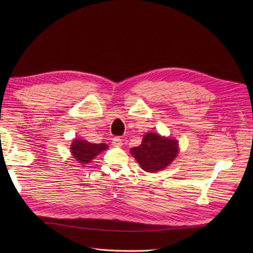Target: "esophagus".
Wrapping results in <instances>:
<instances>
[{
    "label": "esophagus",
    "mask_w": 253,
    "mask_h": 253,
    "mask_svg": "<svg viewBox=\"0 0 253 253\" xmlns=\"http://www.w3.org/2000/svg\"><path fill=\"white\" fill-rule=\"evenodd\" d=\"M112 143H113V145H115V147H121V145H122V139L120 138V137L116 136V137H114V138L112 139Z\"/></svg>",
    "instance_id": "1"
}]
</instances>
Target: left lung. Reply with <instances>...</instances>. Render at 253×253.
I'll return each instance as SVG.
<instances>
[{"label":"left lung","instance_id":"8db88e82","mask_svg":"<svg viewBox=\"0 0 253 253\" xmlns=\"http://www.w3.org/2000/svg\"><path fill=\"white\" fill-rule=\"evenodd\" d=\"M131 154L145 172H158L171 165L177 156L178 142L156 133H148L139 147L131 149Z\"/></svg>","mask_w":253,"mask_h":253}]
</instances>
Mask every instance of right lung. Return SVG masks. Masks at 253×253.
I'll return each mask as SVG.
<instances>
[{"label":"right lung","mask_w":253,"mask_h":253,"mask_svg":"<svg viewBox=\"0 0 253 253\" xmlns=\"http://www.w3.org/2000/svg\"><path fill=\"white\" fill-rule=\"evenodd\" d=\"M106 149L108 145L105 143H90L83 139H74L71 145V152L74 158L82 165L89 164L99 153Z\"/></svg>","instance_id":"right-lung-1"}]
</instances>
